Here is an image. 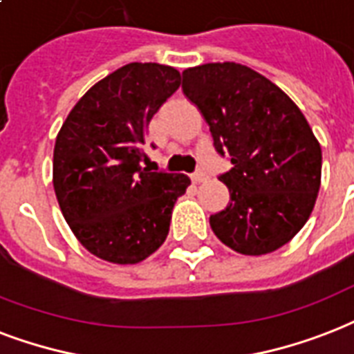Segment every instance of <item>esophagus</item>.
<instances>
[{
    "instance_id": "esophagus-1",
    "label": "esophagus",
    "mask_w": 354,
    "mask_h": 354,
    "mask_svg": "<svg viewBox=\"0 0 354 354\" xmlns=\"http://www.w3.org/2000/svg\"><path fill=\"white\" fill-rule=\"evenodd\" d=\"M190 179H192V183L199 185V183H203V180H207L208 177H207V174H205V171H201V169H199V171H194V174L190 175Z\"/></svg>"
}]
</instances>
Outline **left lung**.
<instances>
[{
  "mask_svg": "<svg viewBox=\"0 0 354 354\" xmlns=\"http://www.w3.org/2000/svg\"><path fill=\"white\" fill-rule=\"evenodd\" d=\"M183 94L208 123L216 153L232 164L218 177L231 199L210 216L216 236L242 254L288 243L308 220L322 180V147L303 112L236 62L188 68Z\"/></svg>",
  "mask_w": 354,
  "mask_h": 354,
  "instance_id": "8db88e82",
  "label": "left lung"
}]
</instances>
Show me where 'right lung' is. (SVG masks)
<instances>
[{
	"label": "right lung",
	"mask_w": 354,
	"mask_h": 354,
	"mask_svg": "<svg viewBox=\"0 0 354 354\" xmlns=\"http://www.w3.org/2000/svg\"><path fill=\"white\" fill-rule=\"evenodd\" d=\"M179 86L171 66H122L77 101L57 136L53 186L62 216L106 262L136 264L155 253L190 185L183 174L144 168L147 125Z\"/></svg>",
	"instance_id": "obj_1"
}]
</instances>
